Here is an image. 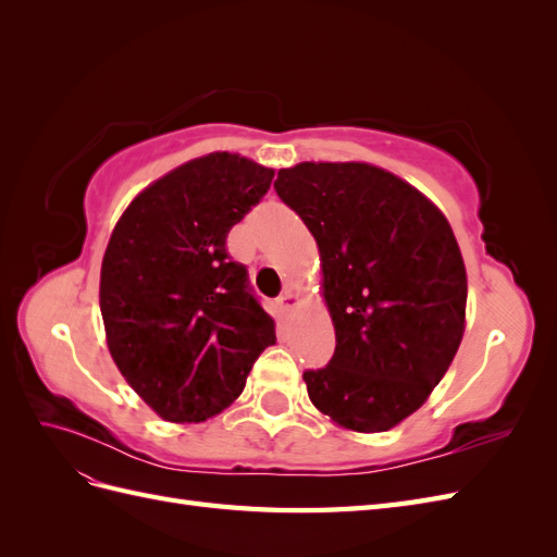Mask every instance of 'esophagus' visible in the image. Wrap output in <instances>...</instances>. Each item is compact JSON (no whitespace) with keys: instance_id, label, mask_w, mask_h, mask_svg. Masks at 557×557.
Masks as SVG:
<instances>
[{"instance_id":"34e87169","label":"esophagus","mask_w":557,"mask_h":557,"mask_svg":"<svg viewBox=\"0 0 557 557\" xmlns=\"http://www.w3.org/2000/svg\"><path fill=\"white\" fill-rule=\"evenodd\" d=\"M278 305L283 311H295V307L299 305V297L290 290H285L281 297H278Z\"/></svg>"}]
</instances>
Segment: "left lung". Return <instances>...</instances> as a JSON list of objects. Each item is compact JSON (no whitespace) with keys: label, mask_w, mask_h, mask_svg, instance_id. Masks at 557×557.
I'll list each match as a JSON object with an SVG mask.
<instances>
[{"label":"left lung","mask_w":557,"mask_h":557,"mask_svg":"<svg viewBox=\"0 0 557 557\" xmlns=\"http://www.w3.org/2000/svg\"><path fill=\"white\" fill-rule=\"evenodd\" d=\"M274 190L318 244L336 334L332 360L305 372L309 399L346 430H391L423 407L462 342L455 234L413 185L364 162H301Z\"/></svg>","instance_id":"8db88e82"}]
</instances>
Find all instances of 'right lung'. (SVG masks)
<instances>
[{"instance_id": "add662e5", "label": "right lung", "mask_w": 557, "mask_h": 557, "mask_svg": "<svg viewBox=\"0 0 557 557\" xmlns=\"http://www.w3.org/2000/svg\"><path fill=\"white\" fill-rule=\"evenodd\" d=\"M272 178L237 153L190 160L134 197L111 234L99 278L111 358L170 423L227 409L276 344L272 315L225 246Z\"/></svg>"}]
</instances>
